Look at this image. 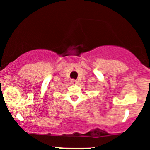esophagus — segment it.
I'll list each match as a JSON object with an SVG mask.
<instances>
[{"label":"esophagus","instance_id":"1","mask_svg":"<svg viewBox=\"0 0 150 150\" xmlns=\"http://www.w3.org/2000/svg\"><path fill=\"white\" fill-rule=\"evenodd\" d=\"M71 83H72V84H76L77 83H78V81H77L76 80H75V79H72V80H71Z\"/></svg>","mask_w":150,"mask_h":150}]
</instances>
